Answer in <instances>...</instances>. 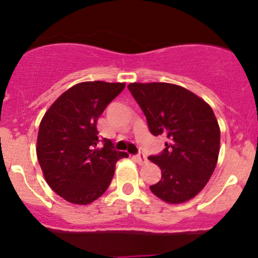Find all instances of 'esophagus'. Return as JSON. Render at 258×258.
<instances>
[{
  "mask_svg": "<svg viewBox=\"0 0 258 258\" xmlns=\"http://www.w3.org/2000/svg\"><path fill=\"white\" fill-rule=\"evenodd\" d=\"M135 159L137 160V162H138L139 165H144V164H147V162H148L147 156L144 155L143 153H139V154H137V155L135 156Z\"/></svg>",
  "mask_w": 258,
  "mask_h": 258,
  "instance_id": "obj_1",
  "label": "esophagus"
}]
</instances>
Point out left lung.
<instances>
[{
    "instance_id": "1",
    "label": "left lung",
    "mask_w": 258,
    "mask_h": 258,
    "mask_svg": "<svg viewBox=\"0 0 258 258\" xmlns=\"http://www.w3.org/2000/svg\"><path fill=\"white\" fill-rule=\"evenodd\" d=\"M127 88L146 115L150 133L167 139L159 155L149 156L161 170V179L150 190L168 204L190 200L217 164L221 132L214 110L177 85L135 82Z\"/></svg>"
}]
</instances>
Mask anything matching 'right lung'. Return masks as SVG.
I'll use <instances>...</instances> for the list:
<instances>
[{"label":"right lung","mask_w":258,"mask_h":258,"mask_svg":"<svg viewBox=\"0 0 258 258\" xmlns=\"http://www.w3.org/2000/svg\"><path fill=\"white\" fill-rule=\"evenodd\" d=\"M125 84L81 82L65 91L42 117L36 154L44 179L59 197L87 205L104 194L117 160L127 153L112 150L110 139L99 143L97 121Z\"/></svg>","instance_id":"right-lung-1"}]
</instances>
